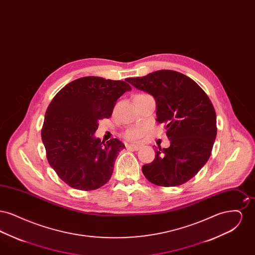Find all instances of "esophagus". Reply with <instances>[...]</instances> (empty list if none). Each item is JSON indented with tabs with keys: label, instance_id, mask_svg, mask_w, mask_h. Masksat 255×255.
<instances>
[{
	"label": "esophagus",
	"instance_id": "obj_1",
	"mask_svg": "<svg viewBox=\"0 0 255 255\" xmlns=\"http://www.w3.org/2000/svg\"><path fill=\"white\" fill-rule=\"evenodd\" d=\"M128 148H130V149H133V150H135V151H137V150H139L140 148H141V145L140 144H129V145L127 146Z\"/></svg>",
	"mask_w": 255,
	"mask_h": 255
}]
</instances>
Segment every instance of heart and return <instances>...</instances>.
<instances>
[{
  "label": "heart",
  "mask_w": 255,
  "mask_h": 255,
  "mask_svg": "<svg viewBox=\"0 0 255 255\" xmlns=\"http://www.w3.org/2000/svg\"><path fill=\"white\" fill-rule=\"evenodd\" d=\"M147 131V127L145 125H137L128 129L125 133V137L128 139H138L140 138Z\"/></svg>",
  "instance_id": "obj_1"
}]
</instances>
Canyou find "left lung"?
Instances as JSON below:
<instances>
[{
    "instance_id": "left-lung-1",
    "label": "left lung",
    "mask_w": 255,
    "mask_h": 255,
    "mask_svg": "<svg viewBox=\"0 0 255 255\" xmlns=\"http://www.w3.org/2000/svg\"><path fill=\"white\" fill-rule=\"evenodd\" d=\"M156 100L157 122L166 125L168 148L158 146L151 163L142 166L146 179L158 186H178L202 169L211 155L216 113L203 89L191 78L161 70L126 80Z\"/></svg>"
}]
</instances>
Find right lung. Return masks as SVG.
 I'll use <instances>...</instances> for the list:
<instances>
[{"label": "right lung", "mask_w": 255, "mask_h": 255, "mask_svg": "<svg viewBox=\"0 0 255 255\" xmlns=\"http://www.w3.org/2000/svg\"><path fill=\"white\" fill-rule=\"evenodd\" d=\"M128 83L98 76L65 86L47 109L42 140L50 166L61 180L79 190H94L111 179L116 158L125 145L95 136L98 122L109 119L117 100L131 91Z\"/></svg>", "instance_id": "add662e5"}]
</instances>
